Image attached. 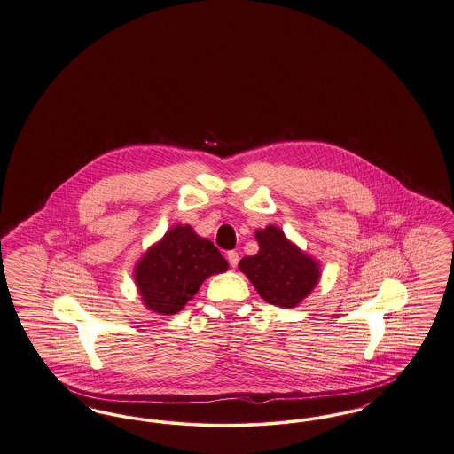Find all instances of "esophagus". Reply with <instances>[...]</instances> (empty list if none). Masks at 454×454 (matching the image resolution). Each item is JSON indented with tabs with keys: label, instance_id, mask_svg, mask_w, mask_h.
I'll return each mask as SVG.
<instances>
[{
	"label": "esophagus",
	"instance_id": "obj_1",
	"mask_svg": "<svg viewBox=\"0 0 454 454\" xmlns=\"http://www.w3.org/2000/svg\"><path fill=\"white\" fill-rule=\"evenodd\" d=\"M227 259H229V264H231L232 268H236L237 262H239V253H237V251H229V253H227Z\"/></svg>",
	"mask_w": 454,
	"mask_h": 454
}]
</instances>
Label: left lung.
Segmentation results:
<instances>
[{
    "mask_svg": "<svg viewBox=\"0 0 454 454\" xmlns=\"http://www.w3.org/2000/svg\"><path fill=\"white\" fill-rule=\"evenodd\" d=\"M256 256L242 257L239 270L249 278L259 296L281 309H294L312 294L322 277L316 257L309 256L277 225L254 232Z\"/></svg>",
    "mask_w": 454,
    "mask_h": 454,
    "instance_id": "1",
    "label": "left lung"
}]
</instances>
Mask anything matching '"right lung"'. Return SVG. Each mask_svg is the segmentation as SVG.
<instances>
[{"label":"right lung","instance_id":"right-lung-1","mask_svg":"<svg viewBox=\"0 0 454 454\" xmlns=\"http://www.w3.org/2000/svg\"><path fill=\"white\" fill-rule=\"evenodd\" d=\"M229 270L210 239L177 223L154 242L134 266V281L145 309L175 316L197 295L201 283Z\"/></svg>","mask_w":454,"mask_h":454}]
</instances>
